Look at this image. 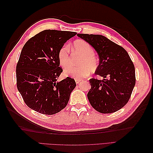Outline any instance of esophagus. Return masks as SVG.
I'll return each instance as SVG.
<instances>
[{"label":"esophagus","mask_w":153,"mask_h":153,"mask_svg":"<svg viewBox=\"0 0 153 153\" xmlns=\"http://www.w3.org/2000/svg\"><path fill=\"white\" fill-rule=\"evenodd\" d=\"M75 81H76V84H78V83H79L80 82H81V80L80 79H75Z\"/></svg>","instance_id":"obj_1"}]
</instances>
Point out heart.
<instances>
[{
    "instance_id": "obj_1",
    "label": "heart",
    "mask_w": 153,
    "mask_h": 153,
    "mask_svg": "<svg viewBox=\"0 0 153 153\" xmlns=\"http://www.w3.org/2000/svg\"><path fill=\"white\" fill-rule=\"evenodd\" d=\"M74 50L81 54L82 56L79 60L80 66L75 67L70 66L71 58L70 56V49L67 45L62 47L58 53V58L60 64L65 68L64 74L76 79H81L87 77L91 70L95 71L99 66L98 58L94 54V49L91 45L84 40H76L73 43Z\"/></svg>"
}]
</instances>
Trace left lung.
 <instances>
[{
	"label": "left lung",
	"instance_id": "8db88e82",
	"mask_svg": "<svg viewBox=\"0 0 153 153\" xmlns=\"http://www.w3.org/2000/svg\"><path fill=\"white\" fill-rule=\"evenodd\" d=\"M95 48L99 56L95 74L102 80L89 79L87 98L93 108L103 114L118 111L130 99L135 85V66L122 47L101 35L77 34Z\"/></svg>",
	"mask_w": 153,
	"mask_h": 153
}]
</instances>
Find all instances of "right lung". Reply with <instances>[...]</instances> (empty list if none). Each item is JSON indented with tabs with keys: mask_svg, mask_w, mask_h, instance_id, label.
<instances>
[{
	"mask_svg": "<svg viewBox=\"0 0 153 153\" xmlns=\"http://www.w3.org/2000/svg\"><path fill=\"white\" fill-rule=\"evenodd\" d=\"M76 32L44 30L29 39L16 65L17 88L25 103L39 113L53 115L66 106L76 86L67 77L57 79L62 72L58 53Z\"/></svg>",
	"mask_w": 153,
	"mask_h": 153,
	"instance_id": "obj_1",
	"label": "right lung"
}]
</instances>
